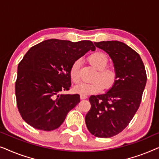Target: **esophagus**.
<instances>
[{
  "instance_id": "34e87169",
  "label": "esophagus",
  "mask_w": 159,
  "mask_h": 159,
  "mask_svg": "<svg viewBox=\"0 0 159 159\" xmlns=\"http://www.w3.org/2000/svg\"><path fill=\"white\" fill-rule=\"evenodd\" d=\"M80 98H81L82 100L86 99V98H88V96H87L86 95H80Z\"/></svg>"
}]
</instances>
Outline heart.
Listing matches in <instances>:
<instances>
[{"instance_id":"heart-1","label":"heart","mask_w":159,"mask_h":159,"mask_svg":"<svg viewBox=\"0 0 159 159\" xmlns=\"http://www.w3.org/2000/svg\"><path fill=\"white\" fill-rule=\"evenodd\" d=\"M88 61L98 71L94 77L95 81L92 82H81L74 88L75 93L82 95L93 94L103 90V88L110 89L116 82L117 74L112 67H106L108 63L107 56L103 52L96 51L90 54ZM80 66L81 60L77 59L71 65L69 75L71 80L77 83L80 80Z\"/></svg>"}]
</instances>
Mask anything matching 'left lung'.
<instances>
[{"mask_svg": "<svg viewBox=\"0 0 159 159\" xmlns=\"http://www.w3.org/2000/svg\"><path fill=\"white\" fill-rule=\"evenodd\" d=\"M113 61L117 77L105 94L91 95V108L85 116L90 132L98 138H111L127 127L140 105L147 76L140 56L122 42L94 43Z\"/></svg>", "mask_w": 159, "mask_h": 159, "instance_id": "obj_1", "label": "left lung"}]
</instances>
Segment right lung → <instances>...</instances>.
<instances>
[{
    "instance_id": "right-lung-1",
    "label": "right lung",
    "mask_w": 159,
    "mask_h": 159,
    "mask_svg": "<svg viewBox=\"0 0 159 159\" xmlns=\"http://www.w3.org/2000/svg\"><path fill=\"white\" fill-rule=\"evenodd\" d=\"M90 50H95L90 40L50 39L27 52L18 65L15 93L19 111L28 125L44 131L62 125L80 97L61 92L70 88L69 71L74 61Z\"/></svg>"
}]
</instances>
